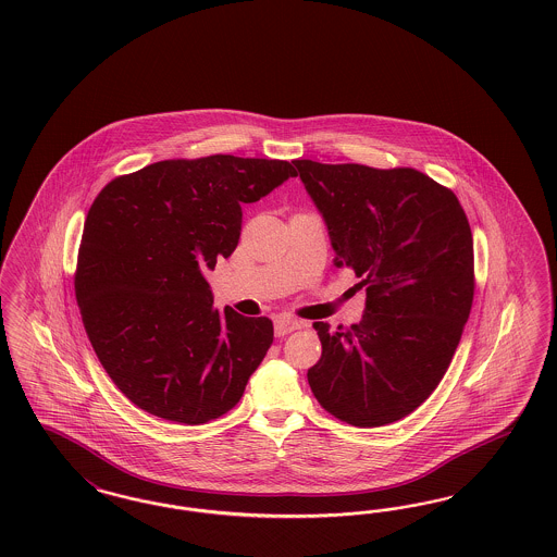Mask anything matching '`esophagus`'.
<instances>
[{"instance_id": "34e87169", "label": "esophagus", "mask_w": 557, "mask_h": 557, "mask_svg": "<svg viewBox=\"0 0 557 557\" xmlns=\"http://www.w3.org/2000/svg\"><path fill=\"white\" fill-rule=\"evenodd\" d=\"M273 326H275V335H277V337H284V335H288L292 331L300 329L302 323L296 321V319H289V317H277V319L273 321Z\"/></svg>"}]
</instances>
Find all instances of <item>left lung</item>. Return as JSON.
Here are the masks:
<instances>
[{
  "label": "left lung",
  "instance_id": "1",
  "mask_svg": "<svg viewBox=\"0 0 557 557\" xmlns=\"http://www.w3.org/2000/svg\"><path fill=\"white\" fill-rule=\"evenodd\" d=\"M364 317L329 331L308 370L317 401L358 428L397 422L432 395L469 319L473 236L457 195L416 169L294 160Z\"/></svg>",
  "mask_w": 557,
  "mask_h": 557
}]
</instances>
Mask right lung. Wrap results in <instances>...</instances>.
I'll return each instance as SVG.
<instances>
[{
	"label": "right lung",
	"instance_id": "1",
	"mask_svg": "<svg viewBox=\"0 0 557 557\" xmlns=\"http://www.w3.org/2000/svg\"><path fill=\"white\" fill-rule=\"evenodd\" d=\"M289 176L286 160L215 153L156 162L98 193L77 250V307L100 364L139 409L199 425L240 401L273 323L215 310L203 271L236 249L243 203Z\"/></svg>",
	"mask_w": 557,
	"mask_h": 557
}]
</instances>
